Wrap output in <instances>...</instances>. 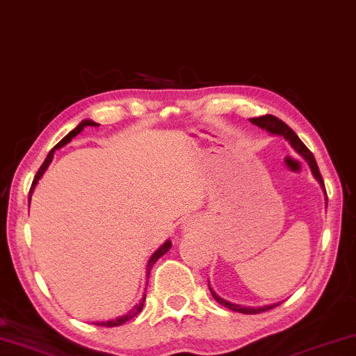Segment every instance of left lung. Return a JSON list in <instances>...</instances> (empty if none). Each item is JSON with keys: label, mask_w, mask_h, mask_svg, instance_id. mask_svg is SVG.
I'll return each mask as SVG.
<instances>
[{"label": "left lung", "mask_w": 356, "mask_h": 356, "mask_svg": "<svg viewBox=\"0 0 356 356\" xmlns=\"http://www.w3.org/2000/svg\"><path fill=\"white\" fill-rule=\"evenodd\" d=\"M250 122L254 123V125L264 128V130L270 131L271 135H281L284 136L287 141L291 143V146L296 149V151L300 154V156L305 159L308 162V165L312 168V173L313 177L318 179V183L321 184V188L324 191V194H326V189H324V181H323V177L321 173H319V168H318V163L315 161V157H313V154L310 152V149H308L305 144L300 141V138H298L296 133L292 131L291 127H287L284 122L280 120V118L275 117V115H261V117H257V118H250ZM326 200H327V195H326ZM327 204V202H326ZM209 289L212 292V296L216 302L220 303V305H223L226 308H229V310L233 312H238V313H245V315H257V313H261V312H268L271 310V308H275L280 305V303H273V305H264V307H244V305H236V303H231L228 300H225V298H221L220 296H216V293L212 291V287L209 284Z\"/></svg>", "instance_id": "8db88e82"}]
</instances>
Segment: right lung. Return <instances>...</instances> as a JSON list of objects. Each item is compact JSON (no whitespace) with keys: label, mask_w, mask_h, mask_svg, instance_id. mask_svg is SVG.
Returning a JSON list of instances; mask_svg holds the SVG:
<instances>
[{"label":"right lung","mask_w":356,"mask_h":356,"mask_svg":"<svg viewBox=\"0 0 356 356\" xmlns=\"http://www.w3.org/2000/svg\"><path fill=\"white\" fill-rule=\"evenodd\" d=\"M85 127H99L97 125V123H95L92 120H81L79 125H76V128H74V130H72L69 135L67 136H64L63 140H60L58 144H56V146L51 149L49 151V154H48V157L44 159V162H43V165L40 167V170L37 172V175H35V178H33V183H32V188H30V194L33 193V189H35V186H37V183H38V179L43 177V173L46 172V168L49 167V163H51V161H53V157H54V151L56 149H60L63 146H65L67 143H70L72 141V138H75L76 135H79V133L83 130ZM30 197H32V195H29V204H30ZM170 247H172V242L170 241H165L163 242V244L159 247V249L154 252L152 254V257L151 259H149V261H147V266H146V277H147V281H149V275H151V270H152V266H154V264H156V261L161 259L162 255H165L167 252L170 250ZM146 286H147V282H146ZM144 300H146V293H144L143 296V298L140 300V303H136L135 307L131 308L130 312L127 313V315H123V316H118V318H115V319H109V321H97V323H95L96 326H104V327H114V326H122L123 323H127V321H130L131 318H135L138 313H140L141 310H143V307H144Z\"/></svg>","instance_id":"right-lung-1"}]
</instances>
